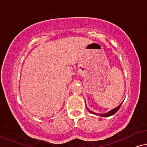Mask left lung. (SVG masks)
Masks as SVG:
<instances>
[{"mask_svg": "<svg viewBox=\"0 0 147 147\" xmlns=\"http://www.w3.org/2000/svg\"><path fill=\"white\" fill-rule=\"evenodd\" d=\"M122 103H123V102H122V103H121L119 105H118L117 107H116V108L113 109V110L110 111L109 112H108V113H103V114H99V116H103V117H107V116H112V115H115V114L116 113V112H117L118 110H119L120 107V106H121V105L122 104ZM88 111L90 112V113H92V114H94V115H99V114L95 113H94V112L91 111H90V110H89V109H88Z\"/></svg>", "mask_w": 147, "mask_h": 147, "instance_id": "left-lung-1", "label": "left lung"}]
</instances>
